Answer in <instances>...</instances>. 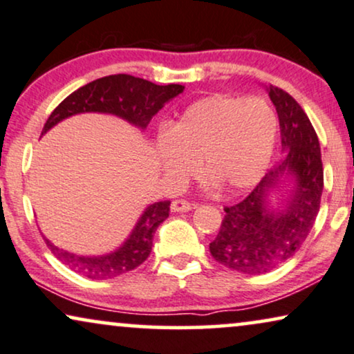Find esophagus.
Returning a JSON list of instances; mask_svg holds the SVG:
<instances>
[{
  "instance_id": "34e87169",
  "label": "esophagus",
  "mask_w": 354,
  "mask_h": 354,
  "mask_svg": "<svg viewBox=\"0 0 354 354\" xmlns=\"http://www.w3.org/2000/svg\"><path fill=\"white\" fill-rule=\"evenodd\" d=\"M169 207H171V212H187V210L192 209V204L185 199H174Z\"/></svg>"
}]
</instances>
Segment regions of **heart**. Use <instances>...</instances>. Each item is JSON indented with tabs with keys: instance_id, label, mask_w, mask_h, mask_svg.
Returning <instances> with one entry per match:
<instances>
[{
	"instance_id": "1",
	"label": "heart",
	"mask_w": 354,
	"mask_h": 354,
	"mask_svg": "<svg viewBox=\"0 0 354 354\" xmlns=\"http://www.w3.org/2000/svg\"><path fill=\"white\" fill-rule=\"evenodd\" d=\"M276 136V114L261 97L205 96L156 136V163L168 178L186 181L201 160L204 174L223 192L236 194L265 176Z\"/></svg>"
}]
</instances>
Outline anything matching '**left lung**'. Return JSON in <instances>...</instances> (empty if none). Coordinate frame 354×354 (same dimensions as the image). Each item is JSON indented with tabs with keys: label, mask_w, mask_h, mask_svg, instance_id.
Listing matches in <instances>:
<instances>
[{
	"label": "left lung",
	"mask_w": 354,
	"mask_h": 354,
	"mask_svg": "<svg viewBox=\"0 0 354 354\" xmlns=\"http://www.w3.org/2000/svg\"><path fill=\"white\" fill-rule=\"evenodd\" d=\"M281 127L283 158L241 203L225 207L221 230L209 245L223 266L265 274L292 258L320 209L324 168L317 133L299 102L268 86Z\"/></svg>",
	"instance_id": "left-lung-1"
}]
</instances>
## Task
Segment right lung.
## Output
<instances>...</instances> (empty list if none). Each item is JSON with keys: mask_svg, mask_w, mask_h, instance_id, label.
<instances>
[{"mask_svg": "<svg viewBox=\"0 0 354 354\" xmlns=\"http://www.w3.org/2000/svg\"><path fill=\"white\" fill-rule=\"evenodd\" d=\"M181 84H155L132 75H109L84 84L55 107L42 129V136L58 122L84 113L111 114L133 127L145 131L151 118L183 93ZM169 216V201L147 205L124 243L104 254H78L53 245L44 236L47 247L71 271L89 279H111L140 266L149 258L158 225Z\"/></svg>", "mask_w": 354, "mask_h": 354, "instance_id": "1", "label": "right lung"}]
</instances>
